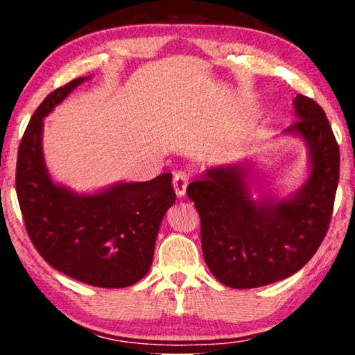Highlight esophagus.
<instances>
[{
    "label": "esophagus",
    "mask_w": 355,
    "mask_h": 355,
    "mask_svg": "<svg viewBox=\"0 0 355 355\" xmlns=\"http://www.w3.org/2000/svg\"><path fill=\"white\" fill-rule=\"evenodd\" d=\"M189 173L184 172V171H177L173 173V189H175L177 196L178 197H184L186 194V188H188V183H189Z\"/></svg>",
    "instance_id": "34e87169"
}]
</instances>
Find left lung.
Instances as JSON below:
<instances>
[{"label": "left lung", "instance_id": "left-lung-1", "mask_svg": "<svg viewBox=\"0 0 355 355\" xmlns=\"http://www.w3.org/2000/svg\"><path fill=\"white\" fill-rule=\"evenodd\" d=\"M297 120L286 133L307 142L311 172L296 196L254 200L244 166L207 171L188 186L200 216L207 266L230 288H258L297 272L316 254L329 230L340 178V148L322 107L297 94Z\"/></svg>", "mask_w": 355, "mask_h": 355}]
</instances>
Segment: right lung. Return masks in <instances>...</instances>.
<instances>
[{"label": "right lung", "instance_id": "1", "mask_svg": "<svg viewBox=\"0 0 355 355\" xmlns=\"http://www.w3.org/2000/svg\"><path fill=\"white\" fill-rule=\"evenodd\" d=\"M84 80L55 89L33 114L17 155V197L28 236L50 266L87 285L125 288L152 266L156 235L175 191L172 173L92 196L51 182L42 155V119Z\"/></svg>", "mask_w": 355, "mask_h": 355}]
</instances>
